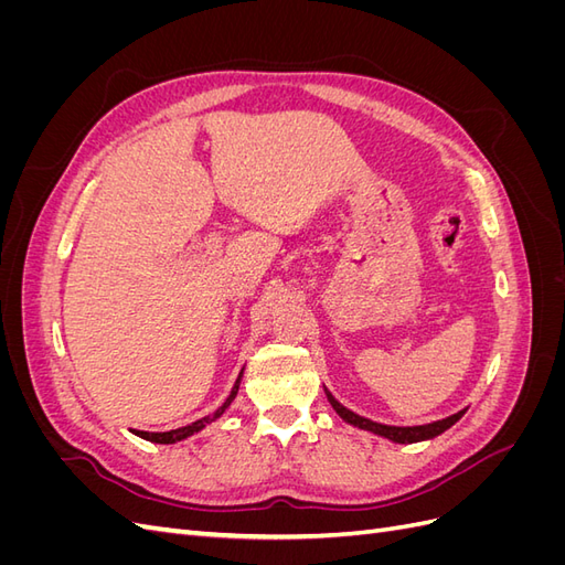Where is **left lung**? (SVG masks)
<instances>
[{
  "mask_svg": "<svg viewBox=\"0 0 565 565\" xmlns=\"http://www.w3.org/2000/svg\"><path fill=\"white\" fill-rule=\"evenodd\" d=\"M328 398H330L332 407L337 409V415H339L341 419L353 424V426H358V429L380 434V436H384V438H388V440H393V443H417V440L434 438V436L443 434L446 429H450V426H452L461 415H465V409H461V413H457V415H450V417H446V419H438V422L424 424V426H386V424H377V422H372V419H365V417H361V415L351 413V409H347L344 405H341V403L332 396V393H328Z\"/></svg>",
  "mask_w": 565,
  "mask_h": 565,
  "instance_id": "1",
  "label": "left lung"
}]
</instances>
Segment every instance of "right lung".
Segmentation results:
<instances>
[{"mask_svg":"<svg viewBox=\"0 0 565 565\" xmlns=\"http://www.w3.org/2000/svg\"><path fill=\"white\" fill-rule=\"evenodd\" d=\"M237 388H241V377H237V382H235V386H233V391H231V396L226 398V403L221 405L214 415H207V417H202V419H198V422H193V424H188V426H181V429H172V431H162V434H150V431H136L134 429V434L136 436H141V438H146V440H150V443H164V446H169V443H177V440H183V438H188V436H193V434H198L200 429H204V426H207L210 422H214L216 417H221L224 415V409L233 403V398H235V393H237Z\"/></svg>","mask_w":565,"mask_h":565,"instance_id":"right-lung-1","label":"right lung"}]
</instances>
